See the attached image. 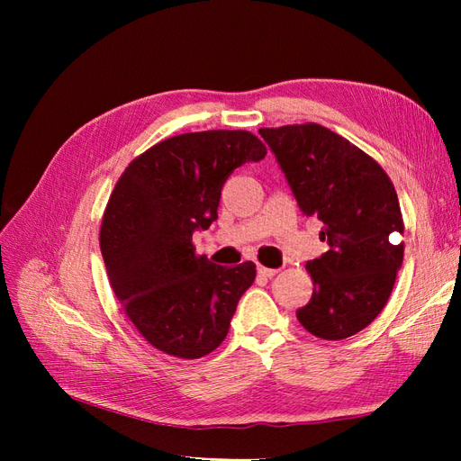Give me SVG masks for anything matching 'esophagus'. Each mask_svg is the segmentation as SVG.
I'll return each instance as SVG.
<instances>
[{
    "instance_id": "esophagus-1",
    "label": "esophagus",
    "mask_w": 461,
    "mask_h": 461,
    "mask_svg": "<svg viewBox=\"0 0 461 461\" xmlns=\"http://www.w3.org/2000/svg\"><path fill=\"white\" fill-rule=\"evenodd\" d=\"M258 273L261 276H265V278H271V276H275L278 273V269H269V267H263V265H258Z\"/></svg>"
}]
</instances>
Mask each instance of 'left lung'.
I'll return each mask as SVG.
<instances>
[{"label":"left lung","instance_id":"1","mask_svg":"<svg viewBox=\"0 0 461 461\" xmlns=\"http://www.w3.org/2000/svg\"><path fill=\"white\" fill-rule=\"evenodd\" d=\"M305 217L323 222L329 249L308 261L312 300L296 312L302 327L342 340L383 312L402 267L403 221L381 165L321 124L259 129Z\"/></svg>","mask_w":461,"mask_h":461}]
</instances>
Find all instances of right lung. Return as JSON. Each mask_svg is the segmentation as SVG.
<instances>
[{
	"label": "right lung",
	"mask_w": 461,
	"mask_h": 461,
	"mask_svg": "<svg viewBox=\"0 0 461 461\" xmlns=\"http://www.w3.org/2000/svg\"><path fill=\"white\" fill-rule=\"evenodd\" d=\"M267 148L246 131L188 132L138 156L115 185L100 248L111 288L158 350L196 359L225 340L256 265L196 256L192 234L217 219L222 185Z\"/></svg>",
	"instance_id": "1"
}]
</instances>
